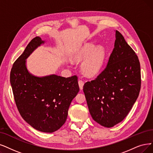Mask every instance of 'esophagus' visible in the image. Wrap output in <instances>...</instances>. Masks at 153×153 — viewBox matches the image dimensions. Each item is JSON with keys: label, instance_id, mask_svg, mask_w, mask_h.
<instances>
[{"label": "esophagus", "instance_id": "34e87169", "mask_svg": "<svg viewBox=\"0 0 153 153\" xmlns=\"http://www.w3.org/2000/svg\"><path fill=\"white\" fill-rule=\"evenodd\" d=\"M78 85H79V87H80V88L81 89V90H82L83 89V85H84V82H83V81H82V80H80L78 81Z\"/></svg>", "mask_w": 153, "mask_h": 153}]
</instances>
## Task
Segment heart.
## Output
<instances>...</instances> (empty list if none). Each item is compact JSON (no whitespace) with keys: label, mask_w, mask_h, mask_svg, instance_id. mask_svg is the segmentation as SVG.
Instances as JSON below:
<instances>
[{"label":"heart","mask_w":153,"mask_h":153,"mask_svg":"<svg viewBox=\"0 0 153 153\" xmlns=\"http://www.w3.org/2000/svg\"><path fill=\"white\" fill-rule=\"evenodd\" d=\"M105 56V50L102 46L95 47L92 43H88L76 54L74 59L80 62L87 59L82 64V70L85 75L91 76L97 74L100 70Z\"/></svg>","instance_id":"b5f03b06"}]
</instances>
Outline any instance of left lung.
<instances>
[{"label":"left lung","instance_id":"left-lung-1","mask_svg":"<svg viewBox=\"0 0 153 153\" xmlns=\"http://www.w3.org/2000/svg\"><path fill=\"white\" fill-rule=\"evenodd\" d=\"M140 85L138 57L116 30L114 48L105 68L83 86L93 119L105 127L123 121L136 102Z\"/></svg>","mask_w":153,"mask_h":153}]
</instances>
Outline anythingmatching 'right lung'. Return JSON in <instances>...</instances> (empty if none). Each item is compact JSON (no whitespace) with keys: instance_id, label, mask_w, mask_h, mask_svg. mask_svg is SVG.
Masks as SVG:
<instances>
[{"instance_id":"obj_1","label":"right lung","mask_w":153,"mask_h":153,"mask_svg":"<svg viewBox=\"0 0 153 153\" xmlns=\"http://www.w3.org/2000/svg\"><path fill=\"white\" fill-rule=\"evenodd\" d=\"M45 41L35 37L14 63L10 82L16 106L22 117L35 129L51 133L66 122L68 108L78 93L76 75L35 76L28 71L26 59Z\"/></svg>"}]
</instances>
